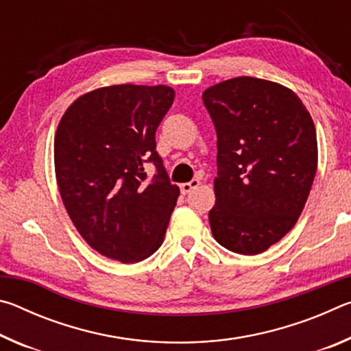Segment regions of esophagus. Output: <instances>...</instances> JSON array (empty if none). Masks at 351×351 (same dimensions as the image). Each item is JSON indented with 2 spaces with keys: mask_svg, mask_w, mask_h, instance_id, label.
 <instances>
[{
  "mask_svg": "<svg viewBox=\"0 0 351 351\" xmlns=\"http://www.w3.org/2000/svg\"><path fill=\"white\" fill-rule=\"evenodd\" d=\"M198 186H199V180H192L190 182H182L181 186H180L181 193L182 195H187V193L192 192L195 187H198Z\"/></svg>",
  "mask_w": 351,
  "mask_h": 351,
  "instance_id": "obj_1",
  "label": "esophagus"
}]
</instances>
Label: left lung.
Masks as SVG:
<instances>
[{"mask_svg":"<svg viewBox=\"0 0 351 351\" xmlns=\"http://www.w3.org/2000/svg\"><path fill=\"white\" fill-rule=\"evenodd\" d=\"M217 130L212 234L229 251L255 255L299 219L317 170L310 112L280 83L235 77L203 93Z\"/></svg>","mask_w":351,"mask_h":351,"instance_id":"left-lung-1","label":"left lung"}]
</instances>
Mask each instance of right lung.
<instances>
[{"label":"right lung","instance_id":"add662e5","mask_svg":"<svg viewBox=\"0 0 351 351\" xmlns=\"http://www.w3.org/2000/svg\"><path fill=\"white\" fill-rule=\"evenodd\" d=\"M173 99L165 85L97 88L74 100L57 127L54 164L64 209L94 251L121 263L158 251L180 197L154 141ZM147 162L157 169L152 180Z\"/></svg>","mask_w":351,"mask_h":351}]
</instances>
